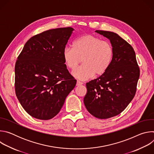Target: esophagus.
Segmentation results:
<instances>
[{"label": "esophagus", "mask_w": 154, "mask_h": 154, "mask_svg": "<svg viewBox=\"0 0 154 154\" xmlns=\"http://www.w3.org/2000/svg\"><path fill=\"white\" fill-rule=\"evenodd\" d=\"M83 82H80V81H79V80L77 81V83H76V85H77V86H80V85H83Z\"/></svg>", "instance_id": "1"}]
</instances>
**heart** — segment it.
Returning <instances> with one entry per match:
<instances>
[{
  "label": "heart",
  "mask_w": 154,
  "mask_h": 154,
  "mask_svg": "<svg viewBox=\"0 0 154 154\" xmlns=\"http://www.w3.org/2000/svg\"><path fill=\"white\" fill-rule=\"evenodd\" d=\"M113 53V47L108 41L85 35L74 41L72 48L64 49L63 58L65 64L72 70L82 61L83 64L72 72V75L84 80L93 75L103 74L110 66Z\"/></svg>",
  "instance_id": "obj_1"
}]
</instances>
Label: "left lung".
I'll list each match as a JSON object with an SVG mask.
<instances>
[{"mask_svg": "<svg viewBox=\"0 0 154 154\" xmlns=\"http://www.w3.org/2000/svg\"><path fill=\"white\" fill-rule=\"evenodd\" d=\"M110 41L113 58L108 69L86 83L83 102L88 112L99 119H108L123 112L135 95L140 68L131 46L118 34L96 30Z\"/></svg>", "mask_w": 154, "mask_h": 154, "instance_id": "obj_1", "label": "left lung"}]
</instances>
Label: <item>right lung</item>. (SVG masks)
Masks as SVG:
<instances>
[{
    "instance_id": "obj_1",
    "label": "right lung",
    "mask_w": 154,
    "mask_h": 154,
    "mask_svg": "<svg viewBox=\"0 0 154 154\" xmlns=\"http://www.w3.org/2000/svg\"><path fill=\"white\" fill-rule=\"evenodd\" d=\"M74 29H51L30 38L15 64V92L31 116L49 120L60 111L77 80L64 64L63 51Z\"/></svg>"
}]
</instances>
